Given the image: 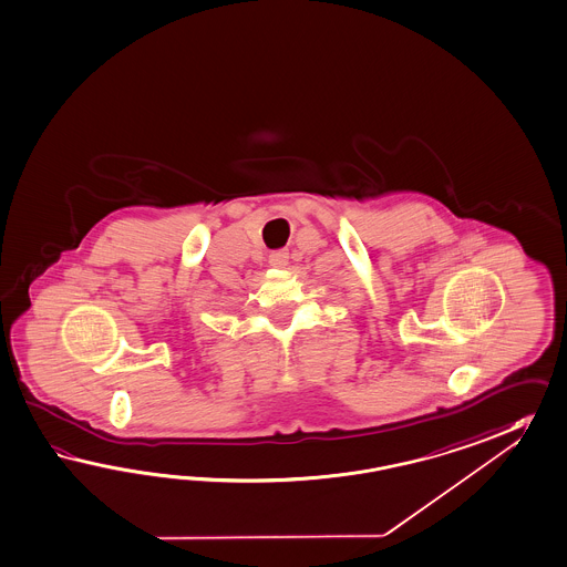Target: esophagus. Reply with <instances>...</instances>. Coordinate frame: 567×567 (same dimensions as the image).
<instances>
[{
    "instance_id": "34e87169",
    "label": "esophagus",
    "mask_w": 567,
    "mask_h": 567,
    "mask_svg": "<svg viewBox=\"0 0 567 567\" xmlns=\"http://www.w3.org/2000/svg\"><path fill=\"white\" fill-rule=\"evenodd\" d=\"M288 259H290V252L288 250H274L271 255H269V265L271 267H286L288 265Z\"/></svg>"
}]
</instances>
